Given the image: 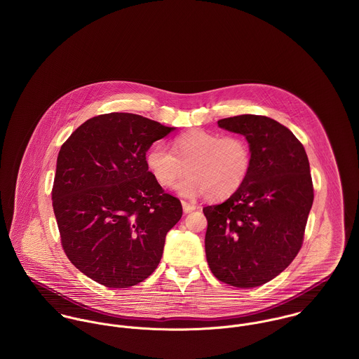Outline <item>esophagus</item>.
I'll return each mask as SVG.
<instances>
[{"instance_id":"obj_1","label":"esophagus","mask_w":359,"mask_h":359,"mask_svg":"<svg viewBox=\"0 0 359 359\" xmlns=\"http://www.w3.org/2000/svg\"><path fill=\"white\" fill-rule=\"evenodd\" d=\"M182 208H184V212H192L195 208H196V205H191V203H188V202H182Z\"/></svg>"}]
</instances>
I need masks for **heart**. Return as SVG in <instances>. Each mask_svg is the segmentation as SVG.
Masks as SVG:
<instances>
[{
	"label": "heart",
	"instance_id": "1",
	"mask_svg": "<svg viewBox=\"0 0 359 359\" xmlns=\"http://www.w3.org/2000/svg\"><path fill=\"white\" fill-rule=\"evenodd\" d=\"M145 163L154 181L161 188H171L182 175L177 191L195 198L205 194L211 201L233 195L246 182L253 152L246 138L225 135L195 128L175 137L171 152L160 144L152 145L145 154Z\"/></svg>",
	"mask_w": 359,
	"mask_h": 359
}]
</instances>
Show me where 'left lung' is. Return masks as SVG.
Here are the masks:
<instances>
[{
  "instance_id": "left-lung-1",
  "label": "left lung",
  "mask_w": 359,
  "mask_h": 359,
  "mask_svg": "<svg viewBox=\"0 0 359 359\" xmlns=\"http://www.w3.org/2000/svg\"><path fill=\"white\" fill-rule=\"evenodd\" d=\"M246 137L253 164L228 201L205 205V257L212 275L235 287L261 286L299 255L313 202L306 149L294 134L266 116L218 121Z\"/></svg>"
}]
</instances>
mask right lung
<instances>
[{"mask_svg": "<svg viewBox=\"0 0 359 359\" xmlns=\"http://www.w3.org/2000/svg\"><path fill=\"white\" fill-rule=\"evenodd\" d=\"M174 128L133 113L83 123L62 145L52 187L60 243L70 262L106 287L154 273L181 202L149 172L145 154Z\"/></svg>", "mask_w": 359, "mask_h": 359, "instance_id": "add662e5", "label": "right lung"}]
</instances>
